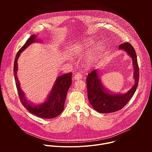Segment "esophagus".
<instances>
[{"label":"esophagus","mask_w":152,"mask_h":152,"mask_svg":"<svg viewBox=\"0 0 152 152\" xmlns=\"http://www.w3.org/2000/svg\"><path fill=\"white\" fill-rule=\"evenodd\" d=\"M82 74H80V73H77L75 75V76H74V77H75V79H76V80H79V79H82Z\"/></svg>","instance_id":"obj_1"}]
</instances>
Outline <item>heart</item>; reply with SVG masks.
Listing matches in <instances>:
<instances>
[{
    "instance_id": "heart-1",
    "label": "heart",
    "mask_w": 152,
    "mask_h": 152,
    "mask_svg": "<svg viewBox=\"0 0 152 152\" xmlns=\"http://www.w3.org/2000/svg\"><path fill=\"white\" fill-rule=\"evenodd\" d=\"M89 46H90V45L88 44V42H85V41L79 42L73 46L71 50V55L72 56L79 55L87 50L89 48ZM97 56V53H95L94 55L91 56L90 60L92 61Z\"/></svg>"
}]
</instances>
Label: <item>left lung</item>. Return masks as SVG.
<instances>
[{"label":"left lung","instance_id":"1","mask_svg":"<svg viewBox=\"0 0 152 152\" xmlns=\"http://www.w3.org/2000/svg\"><path fill=\"white\" fill-rule=\"evenodd\" d=\"M118 47L120 49L125 50L132 58L135 83L132 88L126 93L113 94L109 93L104 88L97 70L90 72L86 78L88 98L94 109L100 113H110L121 110L131 99L138 87L139 67L135 50L128 42L121 44Z\"/></svg>","mask_w":152,"mask_h":152}]
</instances>
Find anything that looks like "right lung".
Returning a JSON list of instances; mask_svg holds the SVG:
<instances>
[{"label": "right lung", "mask_w": 152, "mask_h": 152, "mask_svg": "<svg viewBox=\"0 0 152 152\" xmlns=\"http://www.w3.org/2000/svg\"><path fill=\"white\" fill-rule=\"evenodd\" d=\"M36 38L37 35H31L16 55L14 63V74L15 85L21 103L29 112L40 118H52L58 116L64 109V103L66 102L67 91L72 84V73L65 74L57 78L50 94L45 102L35 104L28 101L23 91L20 88V82L17 76L18 69L17 60L21 52H23L31 43L37 41Z\"/></svg>", "instance_id": "right-lung-1"}]
</instances>
